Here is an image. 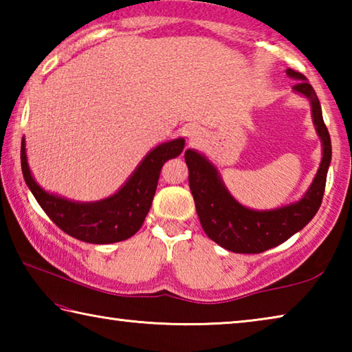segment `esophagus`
Here are the masks:
<instances>
[{"mask_svg":"<svg viewBox=\"0 0 352 352\" xmlns=\"http://www.w3.org/2000/svg\"><path fill=\"white\" fill-rule=\"evenodd\" d=\"M186 136L190 144H199V142L204 141L205 132L200 126H189L186 130Z\"/></svg>","mask_w":352,"mask_h":352,"instance_id":"esophagus-1","label":"esophagus"}]
</instances>
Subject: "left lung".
Returning <instances> with one entry per match:
<instances>
[{
	"label": "left lung",
	"mask_w": 352,
	"mask_h": 352,
	"mask_svg": "<svg viewBox=\"0 0 352 352\" xmlns=\"http://www.w3.org/2000/svg\"><path fill=\"white\" fill-rule=\"evenodd\" d=\"M289 77L298 80L294 91L309 99L312 121L323 146V158L311 188L295 204L275 210L256 211L241 205L228 192L217 169L205 155L188 148L184 162L189 170V188L192 192L201 228L211 241L234 253H262L279 245L305 228L321 205L326 186V175L331 164V136L321 115L320 100L306 76L285 69Z\"/></svg>",
	"instance_id": "1"
}]
</instances>
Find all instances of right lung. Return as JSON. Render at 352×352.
Here are the masks:
<instances>
[{
  "instance_id": "obj_1",
  "label": "right lung",
  "mask_w": 352,
  "mask_h": 352,
  "mask_svg": "<svg viewBox=\"0 0 352 352\" xmlns=\"http://www.w3.org/2000/svg\"><path fill=\"white\" fill-rule=\"evenodd\" d=\"M184 140L163 142L148 152L126 184L99 201H73L50 194L34 180L21 141V170L28 188L52 222L65 233L88 243H113L132 237L151 210L163 164L183 152Z\"/></svg>"
}]
</instances>
